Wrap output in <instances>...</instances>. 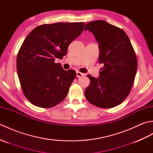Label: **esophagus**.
<instances>
[{
	"label": "esophagus",
	"instance_id": "34e87169",
	"mask_svg": "<svg viewBox=\"0 0 153 153\" xmlns=\"http://www.w3.org/2000/svg\"><path fill=\"white\" fill-rule=\"evenodd\" d=\"M76 76L77 77H80L84 76V74L81 73V72H79V71H77V72H76Z\"/></svg>",
	"mask_w": 153,
	"mask_h": 153
}]
</instances>
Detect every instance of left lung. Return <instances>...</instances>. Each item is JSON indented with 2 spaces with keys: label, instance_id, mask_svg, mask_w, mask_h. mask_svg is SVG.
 <instances>
[{
  "label": "left lung",
  "instance_id": "1",
  "mask_svg": "<svg viewBox=\"0 0 153 153\" xmlns=\"http://www.w3.org/2000/svg\"><path fill=\"white\" fill-rule=\"evenodd\" d=\"M84 30L91 32L99 43V63L104 64L99 77L87 76L85 97L93 105L112 108L126 99L134 84L137 69L134 48L124 31L105 21L91 22Z\"/></svg>",
  "mask_w": 153,
  "mask_h": 153
}]
</instances>
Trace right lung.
I'll use <instances>...</instances> for the list:
<instances>
[{
    "mask_svg": "<svg viewBox=\"0 0 153 153\" xmlns=\"http://www.w3.org/2000/svg\"><path fill=\"white\" fill-rule=\"evenodd\" d=\"M84 25L83 22L43 24L25 39L18 54L17 71L24 95L33 105L51 108L66 98L76 72L64 70L54 60L62 59Z\"/></svg>",
    "mask_w": 153,
    "mask_h": 153,
    "instance_id": "obj_1",
    "label": "right lung"
}]
</instances>
